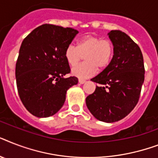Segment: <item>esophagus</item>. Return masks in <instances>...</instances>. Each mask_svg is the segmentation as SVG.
<instances>
[{
    "label": "esophagus",
    "instance_id": "esophagus-1",
    "mask_svg": "<svg viewBox=\"0 0 158 158\" xmlns=\"http://www.w3.org/2000/svg\"><path fill=\"white\" fill-rule=\"evenodd\" d=\"M79 83H80V84H83V83H86V80H84V79H79Z\"/></svg>",
    "mask_w": 158,
    "mask_h": 158
}]
</instances>
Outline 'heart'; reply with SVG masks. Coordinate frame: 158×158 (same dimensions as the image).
<instances>
[{
    "label": "heart",
    "instance_id": "heart-1",
    "mask_svg": "<svg viewBox=\"0 0 158 158\" xmlns=\"http://www.w3.org/2000/svg\"><path fill=\"white\" fill-rule=\"evenodd\" d=\"M114 54V45L110 39L88 35L77 41V46L69 45L64 52L65 59L70 66H75L84 56L85 62L72 70L75 76L87 79L99 70H105L112 61Z\"/></svg>",
    "mask_w": 158,
    "mask_h": 158
}]
</instances>
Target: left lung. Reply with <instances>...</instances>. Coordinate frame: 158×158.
Masks as SVG:
<instances>
[{"mask_svg": "<svg viewBox=\"0 0 158 158\" xmlns=\"http://www.w3.org/2000/svg\"><path fill=\"white\" fill-rule=\"evenodd\" d=\"M109 36L114 54L110 65L91 79L98 86L87 97L86 105L98 120L114 123L129 114L138 103L145 70L141 50L127 35L113 30Z\"/></svg>", "mask_w": 158, "mask_h": 158, "instance_id": "left-lung-1", "label": "left lung"}]
</instances>
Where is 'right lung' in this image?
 Returning <instances> with one entry per match:
<instances>
[{
    "label": "right lung",
    "mask_w": 158,
    "mask_h": 158,
    "mask_svg": "<svg viewBox=\"0 0 158 158\" xmlns=\"http://www.w3.org/2000/svg\"><path fill=\"white\" fill-rule=\"evenodd\" d=\"M78 31L43 24L22 42L15 67L20 100L29 112L38 118L55 114L64 105L66 91L78 83L70 76L64 52Z\"/></svg>",
    "instance_id": "1"
}]
</instances>
